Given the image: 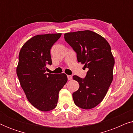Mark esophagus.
<instances>
[{
    "instance_id": "1",
    "label": "esophagus",
    "mask_w": 133,
    "mask_h": 133,
    "mask_svg": "<svg viewBox=\"0 0 133 133\" xmlns=\"http://www.w3.org/2000/svg\"><path fill=\"white\" fill-rule=\"evenodd\" d=\"M67 77H68V81H71V80L72 78V76H70V75H68V76H67Z\"/></svg>"
}]
</instances>
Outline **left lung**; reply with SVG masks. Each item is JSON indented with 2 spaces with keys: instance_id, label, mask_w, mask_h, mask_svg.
Segmentation results:
<instances>
[{
  "instance_id": "8db88e82",
  "label": "left lung",
  "mask_w": 133,
  "mask_h": 133,
  "mask_svg": "<svg viewBox=\"0 0 133 133\" xmlns=\"http://www.w3.org/2000/svg\"><path fill=\"white\" fill-rule=\"evenodd\" d=\"M65 41L77 54L78 62L88 71L85 78L74 76L79 88L72 93L75 104L85 110L99 105L112 81L114 59L111 46L105 38L90 30L67 32Z\"/></svg>"
}]
</instances>
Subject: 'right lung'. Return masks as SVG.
<instances>
[{
    "mask_svg": "<svg viewBox=\"0 0 133 133\" xmlns=\"http://www.w3.org/2000/svg\"><path fill=\"white\" fill-rule=\"evenodd\" d=\"M61 33L41 34L28 40L19 54L17 75L27 99L42 111L57 106L59 92L68 79L64 73H46V65L52 64L50 50Z\"/></svg>",
    "mask_w": 133,
    "mask_h": 133,
    "instance_id": "obj_1",
    "label": "right lung"
}]
</instances>
